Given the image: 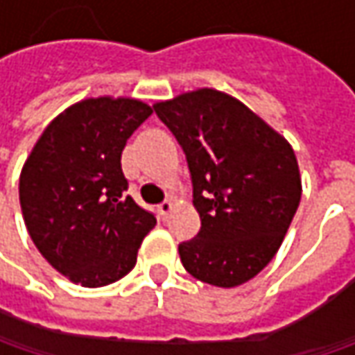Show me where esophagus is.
Instances as JSON below:
<instances>
[{
  "mask_svg": "<svg viewBox=\"0 0 355 355\" xmlns=\"http://www.w3.org/2000/svg\"><path fill=\"white\" fill-rule=\"evenodd\" d=\"M171 209H173V203L171 201H164V203H159L157 205V215H159V219H168V215L171 213Z\"/></svg>",
  "mask_w": 355,
  "mask_h": 355,
  "instance_id": "1",
  "label": "esophagus"
}]
</instances>
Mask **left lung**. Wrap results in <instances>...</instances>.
<instances>
[{
    "instance_id": "1",
    "label": "left lung",
    "mask_w": 355,
    "mask_h": 355,
    "mask_svg": "<svg viewBox=\"0 0 355 355\" xmlns=\"http://www.w3.org/2000/svg\"><path fill=\"white\" fill-rule=\"evenodd\" d=\"M184 148L201 229L180 243L185 270L233 288L277 254L298 209L302 184L294 150L237 98L213 89L154 104Z\"/></svg>"
}]
</instances>
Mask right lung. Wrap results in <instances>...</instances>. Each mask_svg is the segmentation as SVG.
Segmentation results:
<instances>
[{
  "instance_id": "obj_1",
  "label": "right lung",
  "mask_w": 355,
  "mask_h": 355,
  "mask_svg": "<svg viewBox=\"0 0 355 355\" xmlns=\"http://www.w3.org/2000/svg\"><path fill=\"white\" fill-rule=\"evenodd\" d=\"M152 114L136 98H87L49 124L19 178V203L35 247L76 284L98 288L126 277L154 213L126 196L120 156Z\"/></svg>"
}]
</instances>
